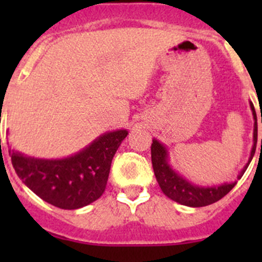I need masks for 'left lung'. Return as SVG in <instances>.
Wrapping results in <instances>:
<instances>
[{
    "instance_id": "8db88e82",
    "label": "left lung",
    "mask_w": 262,
    "mask_h": 262,
    "mask_svg": "<svg viewBox=\"0 0 262 262\" xmlns=\"http://www.w3.org/2000/svg\"><path fill=\"white\" fill-rule=\"evenodd\" d=\"M250 106L251 110H252L253 119H255V125H253V147L252 150H251L248 162L246 163L244 170L239 172L238 179H241L245 171L247 170L248 165H250L251 160H252L253 155H255L256 143H257V119H256V112L252 102H250ZM150 156H152L153 171H155L156 179H157L161 190H162L166 196H168L171 200L179 203V204L192 208L210 205L213 203L221 200L223 196H226L233 189L234 185H236V182H231V184H223L219 185V186L204 187L198 186V185H194L191 182L185 180L182 176L179 175L178 172H175L171 168V166L168 165L167 149L157 139H153V143L150 146Z\"/></svg>"
}]
</instances>
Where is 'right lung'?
Segmentation results:
<instances>
[{"label":"right lung","mask_w":262,"mask_h":262,"mask_svg":"<svg viewBox=\"0 0 262 262\" xmlns=\"http://www.w3.org/2000/svg\"><path fill=\"white\" fill-rule=\"evenodd\" d=\"M125 129L109 132L90 146L62 160H41L10 149L18 178L39 198L60 209H78L99 199L105 191L113 157Z\"/></svg>","instance_id":"obj_1"}]
</instances>
